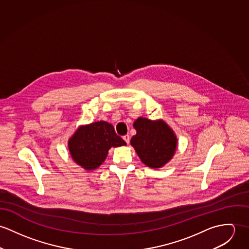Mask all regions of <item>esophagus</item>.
Here are the masks:
<instances>
[{"mask_svg":"<svg viewBox=\"0 0 249 249\" xmlns=\"http://www.w3.org/2000/svg\"><path fill=\"white\" fill-rule=\"evenodd\" d=\"M123 139L125 140V142H126L127 144H129V142H130V136H129V135H126V136L123 137Z\"/></svg>","mask_w":249,"mask_h":249,"instance_id":"obj_1","label":"esophagus"}]
</instances>
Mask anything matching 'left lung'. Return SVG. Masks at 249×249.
Returning a JSON list of instances; mask_svg holds the SVG:
<instances>
[{
    "label": "left lung",
    "instance_id": "1",
    "mask_svg": "<svg viewBox=\"0 0 249 249\" xmlns=\"http://www.w3.org/2000/svg\"><path fill=\"white\" fill-rule=\"evenodd\" d=\"M133 126L137 135L131 139V145L142 163L159 169L173 159L178 147V138L163 119L151 120L139 116Z\"/></svg>",
    "mask_w": 249,
    "mask_h": 249
}]
</instances>
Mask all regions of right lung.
<instances>
[{
  "instance_id": "1",
  "label": "right lung",
  "mask_w": 249,
  "mask_h": 249,
  "mask_svg": "<svg viewBox=\"0 0 249 249\" xmlns=\"http://www.w3.org/2000/svg\"><path fill=\"white\" fill-rule=\"evenodd\" d=\"M124 145L126 142L115 134L113 126L103 120L79 126L68 141L71 159L86 171L101 165L111 147Z\"/></svg>"
}]
</instances>
